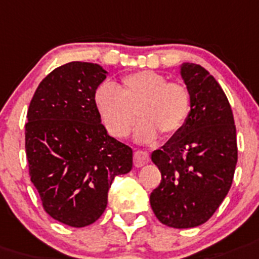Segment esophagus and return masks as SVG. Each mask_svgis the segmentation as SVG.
Returning a JSON list of instances; mask_svg holds the SVG:
<instances>
[{
    "label": "esophagus",
    "instance_id": "obj_1",
    "mask_svg": "<svg viewBox=\"0 0 259 259\" xmlns=\"http://www.w3.org/2000/svg\"><path fill=\"white\" fill-rule=\"evenodd\" d=\"M134 166L136 167H142L147 164L150 160V156L146 151H136L134 153Z\"/></svg>",
    "mask_w": 259,
    "mask_h": 259
}]
</instances>
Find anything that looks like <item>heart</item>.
<instances>
[{"label":"heart","instance_id":"heart-1","mask_svg":"<svg viewBox=\"0 0 259 259\" xmlns=\"http://www.w3.org/2000/svg\"><path fill=\"white\" fill-rule=\"evenodd\" d=\"M95 103L108 132L117 138L129 136L138 112L137 140L149 143L158 132L174 136L183 127L191 112V93L182 82L167 81L153 71H140L123 76L118 89L110 84L100 87Z\"/></svg>","mask_w":259,"mask_h":259}]
</instances>
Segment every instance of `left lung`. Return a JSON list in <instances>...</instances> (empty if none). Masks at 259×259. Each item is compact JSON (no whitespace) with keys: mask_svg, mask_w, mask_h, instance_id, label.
Segmentation results:
<instances>
[{"mask_svg":"<svg viewBox=\"0 0 259 259\" xmlns=\"http://www.w3.org/2000/svg\"><path fill=\"white\" fill-rule=\"evenodd\" d=\"M182 77L191 93V112L182 129L151 154L162 180L150 195L156 219L167 227H199L228 195L237 164L233 113L213 76L184 63Z\"/></svg>","mask_w":259,"mask_h":259,"instance_id":"left-lung-1","label":"left lung"}]
</instances>
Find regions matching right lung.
Returning <instances> with one entry per match:
<instances>
[{
	"label": "right lung",
	"instance_id": "right-lung-1",
	"mask_svg": "<svg viewBox=\"0 0 259 259\" xmlns=\"http://www.w3.org/2000/svg\"><path fill=\"white\" fill-rule=\"evenodd\" d=\"M105 77L99 64L67 63L40 81L27 110L30 179L46 213L68 227L99 220L113 179L133 167V150L108 136L95 103Z\"/></svg>",
	"mask_w": 259,
	"mask_h": 259
}]
</instances>
